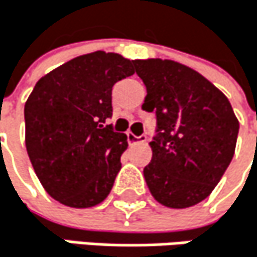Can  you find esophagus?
Returning a JSON list of instances; mask_svg holds the SVG:
<instances>
[{"mask_svg":"<svg viewBox=\"0 0 257 257\" xmlns=\"http://www.w3.org/2000/svg\"><path fill=\"white\" fill-rule=\"evenodd\" d=\"M146 142V136H136L133 133H127V143L130 145H137V143H143Z\"/></svg>","mask_w":257,"mask_h":257,"instance_id":"obj_1","label":"esophagus"}]
</instances>
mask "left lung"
Instances as JSON below:
<instances>
[{"label": "left lung", "mask_w": 257, "mask_h": 257, "mask_svg": "<svg viewBox=\"0 0 257 257\" xmlns=\"http://www.w3.org/2000/svg\"><path fill=\"white\" fill-rule=\"evenodd\" d=\"M146 85L143 109L157 114L152 160L143 169L160 204L192 207L206 199L234 155L237 121L228 99L190 67L169 59H137Z\"/></svg>", "instance_id": "left-lung-1"}]
</instances>
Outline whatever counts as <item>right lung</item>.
Segmentation results:
<instances>
[{"mask_svg":"<svg viewBox=\"0 0 257 257\" xmlns=\"http://www.w3.org/2000/svg\"><path fill=\"white\" fill-rule=\"evenodd\" d=\"M134 61L93 51L42 76L26 106V148L45 192L73 209L100 204L121 169L127 137L103 123L112 115L115 82Z\"/></svg>","mask_w":257,"mask_h":257,"instance_id":"add662e5","label":"right lung"}]
</instances>
